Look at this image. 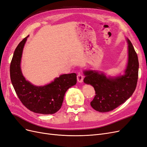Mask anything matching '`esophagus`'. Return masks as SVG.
Masks as SVG:
<instances>
[{"instance_id": "esophagus-1", "label": "esophagus", "mask_w": 147, "mask_h": 147, "mask_svg": "<svg viewBox=\"0 0 147 147\" xmlns=\"http://www.w3.org/2000/svg\"><path fill=\"white\" fill-rule=\"evenodd\" d=\"M77 79L78 81L79 82H83V79H84V77H83V74H82V73L79 72L77 74Z\"/></svg>"}]
</instances>
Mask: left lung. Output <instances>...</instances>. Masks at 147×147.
Returning a JSON list of instances; mask_svg holds the SVG:
<instances>
[{"label": "left lung", "instance_id": "1", "mask_svg": "<svg viewBox=\"0 0 147 147\" xmlns=\"http://www.w3.org/2000/svg\"><path fill=\"white\" fill-rule=\"evenodd\" d=\"M128 43V63L123 76L106 78L95 71H86L84 82L94 87L95 94L90 102L94 110L100 112L111 111L124 103L135 91L139 73L137 55L129 40Z\"/></svg>", "mask_w": 147, "mask_h": 147}]
</instances>
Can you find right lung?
Segmentation results:
<instances>
[{"label":"right lung","instance_id":"1","mask_svg":"<svg viewBox=\"0 0 147 147\" xmlns=\"http://www.w3.org/2000/svg\"><path fill=\"white\" fill-rule=\"evenodd\" d=\"M27 37L19 43L14 52L10 68L11 83L19 99L28 109L41 114H53L61 108L67 90L76 84L77 75H60L54 82L42 87L33 86L27 81L22 74L20 63Z\"/></svg>","mask_w":147,"mask_h":147}]
</instances>
